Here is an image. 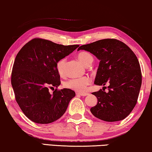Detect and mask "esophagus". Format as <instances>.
Listing matches in <instances>:
<instances>
[{
  "label": "esophagus",
  "mask_w": 152,
  "mask_h": 152,
  "mask_svg": "<svg viewBox=\"0 0 152 152\" xmlns=\"http://www.w3.org/2000/svg\"><path fill=\"white\" fill-rule=\"evenodd\" d=\"M76 94L80 95V96H86L88 95V94L87 93H77Z\"/></svg>",
  "instance_id": "obj_1"
}]
</instances>
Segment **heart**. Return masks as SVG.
Segmentation results:
<instances>
[{
	"instance_id": "1",
	"label": "heart",
	"mask_w": 152,
	"mask_h": 152,
	"mask_svg": "<svg viewBox=\"0 0 152 152\" xmlns=\"http://www.w3.org/2000/svg\"><path fill=\"white\" fill-rule=\"evenodd\" d=\"M78 59L81 63L83 64L85 66L87 65L91 60L93 59L92 56L89 53L83 52L79 53L78 56ZM66 63V59L62 58L59 60L56 63L57 71L61 75H63L65 73V66ZM91 83V79L87 76L81 77V78H71L65 81L64 83V86L66 88L70 89L72 90L76 91L77 92H84L86 90L87 86Z\"/></svg>"
}]
</instances>
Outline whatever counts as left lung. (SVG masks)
Returning a JSON list of instances; mask_svg holds the SVG:
<instances>
[{
  "instance_id": "8db88e82",
  "label": "left lung",
  "mask_w": 152,
  "mask_h": 152,
  "mask_svg": "<svg viewBox=\"0 0 152 152\" xmlns=\"http://www.w3.org/2000/svg\"><path fill=\"white\" fill-rule=\"evenodd\" d=\"M89 52L100 61L94 84L104 87L93 92L97 104L90 109L94 116L107 122L125 118L137 102L142 83L139 62L135 54L124 42L107 38L83 45L78 51Z\"/></svg>"
}]
</instances>
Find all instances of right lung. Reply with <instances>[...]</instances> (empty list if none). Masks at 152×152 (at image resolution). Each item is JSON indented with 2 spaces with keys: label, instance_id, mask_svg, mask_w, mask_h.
<instances>
[{
  "label": "right lung",
  "instance_id": "obj_1",
  "mask_svg": "<svg viewBox=\"0 0 152 152\" xmlns=\"http://www.w3.org/2000/svg\"><path fill=\"white\" fill-rule=\"evenodd\" d=\"M78 47L34 38L16 55L12 68V85L17 103L31 121L51 123L65 114L75 92L67 88L56 89L51 94L49 88L61 85L57 62Z\"/></svg>",
  "mask_w": 152,
  "mask_h": 152
}]
</instances>
